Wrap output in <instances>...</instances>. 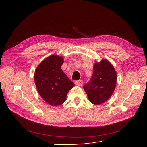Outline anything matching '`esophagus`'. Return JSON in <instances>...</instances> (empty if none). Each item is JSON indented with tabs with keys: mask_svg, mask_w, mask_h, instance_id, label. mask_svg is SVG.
<instances>
[{
	"mask_svg": "<svg viewBox=\"0 0 147 147\" xmlns=\"http://www.w3.org/2000/svg\"><path fill=\"white\" fill-rule=\"evenodd\" d=\"M75 84H76L78 86H82L83 84V81L82 80H77L76 82H75Z\"/></svg>",
	"mask_w": 147,
	"mask_h": 147,
	"instance_id": "obj_1",
	"label": "esophagus"
}]
</instances>
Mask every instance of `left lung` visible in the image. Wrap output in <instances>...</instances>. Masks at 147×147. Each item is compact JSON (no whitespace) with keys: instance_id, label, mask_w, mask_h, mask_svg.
Returning a JSON list of instances; mask_svg holds the SVG:
<instances>
[{"instance_id":"1","label":"left lung","mask_w":147,"mask_h":147,"mask_svg":"<svg viewBox=\"0 0 147 147\" xmlns=\"http://www.w3.org/2000/svg\"><path fill=\"white\" fill-rule=\"evenodd\" d=\"M117 77L116 71L107 60L96 63L90 81L83 86L89 100L95 105L107 100L115 90Z\"/></svg>"}]
</instances>
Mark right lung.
Listing matches in <instances>:
<instances>
[{
  "label": "right lung",
  "instance_id": "obj_1",
  "mask_svg": "<svg viewBox=\"0 0 147 147\" xmlns=\"http://www.w3.org/2000/svg\"><path fill=\"white\" fill-rule=\"evenodd\" d=\"M64 59L57 55H51L44 59L35 70V83L38 93L48 104L57 106L63 104L67 92L74 86L63 72Z\"/></svg>",
  "mask_w": 147,
  "mask_h": 147
}]
</instances>
